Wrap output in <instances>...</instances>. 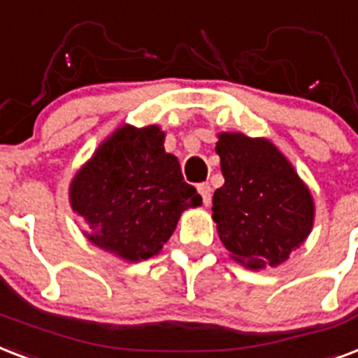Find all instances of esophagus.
<instances>
[{
  "label": "esophagus",
  "mask_w": 358,
  "mask_h": 358,
  "mask_svg": "<svg viewBox=\"0 0 358 358\" xmlns=\"http://www.w3.org/2000/svg\"><path fill=\"white\" fill-rule=\"evenodd\" d=\"M198 192L201 194V198H203V203L209 205L210 203V187H209V182H201V185H198Z\"/></svg>",
  "instance_id": "obj_1"
}]
</instances>
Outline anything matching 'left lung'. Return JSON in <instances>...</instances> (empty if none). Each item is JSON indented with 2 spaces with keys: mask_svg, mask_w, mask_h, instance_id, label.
<instances>
[{
  "mask_svg": "<svg viewBox=\"0 0 358 358\" xmlns=\"http://www.w3.org/2000/svg\"><path fill=\"white\" fill-rule=\"evenodd\" d=\"M217 153L224 185L213 196V218L222 245L250 268L285 262L312 229L308 188L267 140L224 132Z\"/></svg>",
  "mask_w": 358,
  "mask_h": 358,
  "instance_id": "1",
  "label": "left lung"
}]
</instances>
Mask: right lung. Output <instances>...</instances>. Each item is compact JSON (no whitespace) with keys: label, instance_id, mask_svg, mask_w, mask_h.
<instances>
[{"label":"right lung","instance_id":"obj_1","mask_svg":"<svg viewBox=\"0 0 358 358\" xmlns=\"http://www.w3.org/2000/svg\"><path fill=\"white\" fill-rule=\"evenodd\" d=\"M71 203L90 224L91 243L138 262L162 248L182 210L201 205V196L153 124L123 127L104 141L74 177Z\"/></svg>","mask_w":358,"mask_h":358}]
</instances>
